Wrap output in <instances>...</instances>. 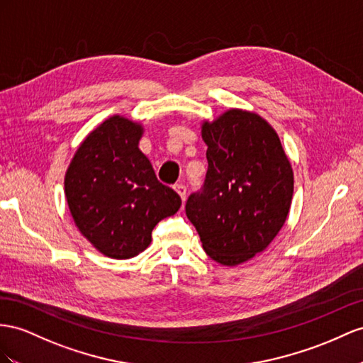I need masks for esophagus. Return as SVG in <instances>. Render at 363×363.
<instances>
[{
    "instance_id": "esophagus-1",
    "label": "esophagus",
    "mask_w": 363,
    "mask_h": 363,
    "mask_svg": "<svg viewBox=\"0 0 363 363\" xmlns=\"http://www.w3.org/2000/svg\"><path fill=\"white\" fill-rule=\"evenodd\" d=\"M174 191L179 194L181 199H182V202L185 201V198H187V189H185V185H184L182 182H179V184H176V185H174Z\"/></svg>"
}]
</instances>
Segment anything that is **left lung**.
<instances>
[{
	"mask_svg": "<svg viewBox=\"0 0 363 363\" xmlns=\"http://www.w3.org/2000/svg\"><path fill=\"white\" fill-rule=\"evenodd\" d=\"M208 170L201 193L185 203L202 248L236 267L272 244L290 213L294 173L276 130L255 111L228 108L203 119Z\"/></svg>",
	"mask_w": 363,
	"mask_h": 363,
	"instance_id": "1",
	"label": "left lung"
}]
</instances>
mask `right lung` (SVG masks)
Wrapping results in <instances>:
<instances>
[{"label":"right lung","mask_w":363,"mask_h":363,"mask_svg":"<svg viewBox=\"0 0 363 363\" xmlns=\"http://www.w3.org/2000/svg\"><path fill=\"white\" fill-rule=\"evenodd\" d=\"M144 125L113 115L82 139L64 176V193L79 233L99 253L130 259L152 231L181 207L179 194L157 181L139 150Z\"/></svg>","instance_id":"1"}]
</instances>
